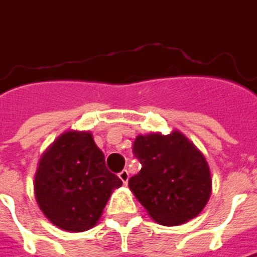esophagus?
Masks as SVG:
<instances>
[{"label": "esophagus", "instance_id": "1", "mask_svg": "<svg viewBox=\"0 0 257 257\" xmlns=\"http://www.w3.org/2000/svg\"><path fill=\"white\" fill-rule=\"evenodd\" d=\"M118 177H120V180L123 181V184L125 185V184L128 182V178H130V173H128L127 170H123L121 173L118 174Z\"/></svg>", "mask_w": 257, "mask_h": 257}]
</instances>
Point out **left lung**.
<instances>
[{
	"label": "left lung",
	"instance_id": "8db88e82",
	"mask_svg": "<svg viewBox=\"0 0 257 257\" xmlns=\"http://www.w3.org/2000/svg\"><path fill=\"white\" fill-rule=\"evenodd\" d=\"M134 154L141 170L128 187L160 225L177 226L198 216L212 194L211 170L205 156L178 130L140 134Z\"/></svg>",
	"mask_w": 257,
	"mask_h": 257
}]
</instances>
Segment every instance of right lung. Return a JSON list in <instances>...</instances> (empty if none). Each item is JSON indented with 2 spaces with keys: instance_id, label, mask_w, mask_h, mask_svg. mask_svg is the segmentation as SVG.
<instances>
[{
  "instance_id": "obj_1",
  "label": "right lung",
  "mask_w": 257,
  "mask_h": 257,
  "mask_svg": "<svg viewBox=\"0 0 257 257\" xmlns=\"http://www.w3.org/2000/svg\"><path fill=\"white\" fill-rule=\"evenodd\" d=\"M121 185L107 171L92 133L69 130L41 157L34 191L51 223L66 232H83L97 223L110 195Z\"/></svg>"
}]
</instances>
